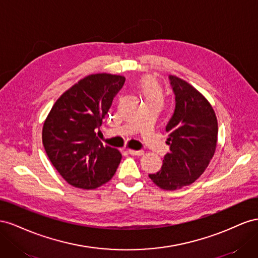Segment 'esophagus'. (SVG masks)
<instances>
[{
    "label": "esophagus",
    "instance_id": "obj_1",
    "mask_svg": "<svg viewBox=\"0 0 258 258\" xmlns=\"http://www.w3.org/2000/svg\"><path fill=\"white\" fill-rule=\"evenodd\" d=\"M127 152L130 154H132V156H137V157H141L144 154V151L143 150H133V149H130L127 150Z\"/></svg>",
    "mask_w": 258,
    "mask_h": 258
}]
</instances>
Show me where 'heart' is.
Masks as SVG:
<instances>
[{"label": "heart", "mask_w": 258, "mask_h": 258, "mask_svg": "<svg viewBox=\"0 0 258 258\" xmlns=\"http://www.w3.org/2000/svg\"><path fill=\"white\" fill-rule=\"evenodd\" d=\"M142 92L145 98H152V97H161V91L157 84L156 81L152 78H146L142 81Z\"/></svg>", "instance_id": "1"}]
</instances>
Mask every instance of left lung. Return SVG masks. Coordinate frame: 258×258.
<instances>
[{"label": "left lung", "mask_w": 258, "mask_h": 258, "mask_svg": "<svg viewBox=\"0 0 258 258\" xmlns=\"http://www.w3.org/2000/svg\"><path fill=\"white\" fill-rule=\"evenodd\" d=\"M175 95V109L165 131L170 152L150 179L164 190H176L197 180L214 156L218 125L210 102L196 88L175 76H168Z\"/></svg>", "instance_id": "obj_1"}]
</instances>
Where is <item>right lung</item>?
Segmentation results:
<instances>
[{
	"label": "right lung",
	"mask_w": 258,
	"mask_h": 258,
	"mask_svg": "<svg viewBox=\"0 0 258 258\" xmlns=\"http://www.w3.org/2000/svg\"><path fill=\"white\" fill-rule=\"evenodd\" d=\"M125 78L91 75L57 99L43 125L42 141L51 164L71 186L94 189L112 178L121 153L102 145V120Z\"/></svg>",
	"instance_id": "obj_1"
}]
</instances>
